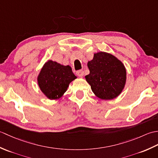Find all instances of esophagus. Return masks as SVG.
<instances>
[{"label": "esophagus", "instance_id": "obj_1", "mask_svg": "<svg viewBox=\"0 0 158 158\" xmlns=\"http://www.w3.org/2000/svg\"><path fill=\"white\" fill-rule=\"evenodd\" d=\"M76 74L79 77H83V75H84V72H83L82 70H78V71H77Z\"/></svg>", "mask_w": 158, "mask_h": 158}]
</instances>
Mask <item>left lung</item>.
<instances>
[{"mask_svg":"<svg viewBox=\"0 0 158 158\" xmlns=\"http://www.w3.org/2000/svg\"><path fill=\"white\" fill-rule=\"evenodd\" d=\"M89 74L85 77L95 96L102 100H113L122 92L127 73L122 61L111 53L99 52L88 61Z\"/></svg>","mask_w":158,"mask_h":158,"instance_id":"8db88e82","label":"left lung"}]
</instances>
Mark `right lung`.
I'll use <instances>...</instances> for the list:
<instances>
[{
  "mask_svg": "<svg viewBox=\"0 0 158 158\" xmlns=\"http://www.w3.org/2000/svg\"><path fill=\"white\" fill-rule=\"evenodd\" d=\"M77 79L70 66H64L48 60L37 76V83L43 94L49 100L61 98L69 84Z\"/></svg>",
  "mask_w": 158,
  "mask_h": 158,
  "instance_id": "1",
  "label": "right lung"
}]
</instances>
